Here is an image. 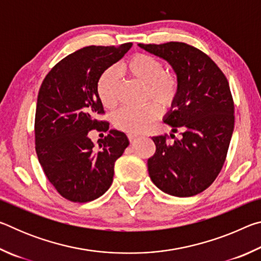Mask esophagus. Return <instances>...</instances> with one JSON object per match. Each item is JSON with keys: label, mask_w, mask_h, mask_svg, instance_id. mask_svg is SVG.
<instances>
[{"label": "esophagus", "mask_w": 261, "mask_h": 261, "mask_svg": "<svg viewBox=\"0 0 261 261\" xmlns=\"http://www.w3.org/2000/svg\"><path fill=\"white\" fill-rule=\"evenodd\" d=\"M127 137H129V140L130 141H134V140H136L137 138H138V135H137V134H129V135H127Z\"/></svg>", "instance_id": "34e87169"}]
</instances>
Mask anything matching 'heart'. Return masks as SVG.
I'll return each instance as SVG.
<instances>
[{
	"instance_id": "heart-1",
	"label": "heart",
	"mask_w": 261,
	"mask_h": 261,
	"mask_svg": "<svg viewBox=\"0 0 261 261\" xmlns=\"http://www.w3.org/2000/svg\"><path fill=\"white\" fill-rule=\"evenodd\" d=\"M121 71L145 84L144 99L152 100L166 109L175 103L179 93V79L173 70L163 68L156 57L148 54H136L121 65ZM96 94L106 109H114L118 103V79L113 69L101 73L96 83ZM159 108L149 102L140 108L124 107L114 115V124L117 129L136 134L146 129L155 121Z\"/></svg>"
}]
</instances>
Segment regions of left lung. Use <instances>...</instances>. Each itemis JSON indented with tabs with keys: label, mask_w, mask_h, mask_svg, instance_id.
<instances>
[{
	"label": "left lung",
	"mask_w": 261,
	"mask_h": 261,
	"mask_svg": "<svg viewBox=\"0 0 261 261\" xmlns=\"http://www.w3.org/2000/svg\"><path fill=\"white\" fill-rule=\"evenodd\" d=\"M138 46L166 60L179 79L178 96L163 121L182 137L173 143L167 135L153 137L149 177L170 196H196L214 182L226 160L235 124L229 83L210 56L188 43Z\"/></svg>",
	"instance_id": "1"
}]
</instances>
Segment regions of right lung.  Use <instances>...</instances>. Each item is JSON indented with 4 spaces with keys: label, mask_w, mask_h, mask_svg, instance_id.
Returning <instances> with one entry per match:
<instances>
[{
    "label": "right lung",
    "mask_w": 261,
    "mask_h": 261,
    "mask_svg": "<svg viewBox=\"0 0 261 261\" xmlns=\"http://www.w3.org/2000/svg\"><path fill=\"white\" fill-rule=\"evenodd\" d=\"M132 46H90L64 57L43 79L35 110V151L47 178L73 202L99 198L113 183L115 161L129 146L124 132L110 130L95 147L92 129L108 130L96 83Z\"/></svg>",
    "instance_id": "1"
}]
</instances>
